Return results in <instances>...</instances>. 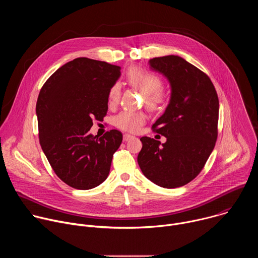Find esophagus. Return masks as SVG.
Masks as SVG:
<instances>
[{
  "mask_svg": "<svg viewBox=\"0 0 258 258\" xmlns=\"http://www.w3.org/2000/svg\"><path fill=\"white\" fill-rule=\"evenodd\" d=\"M133 138H135V137L132 136V135H127V134H124V135H123V141H124V142H127V141H130L131 139H133Z\"/></svg>",
  "mask_w": 258,
  "mask_h": 258,
  "instance_id": "esophagus-1",
  "label": "esophagus"
}]
</instances>
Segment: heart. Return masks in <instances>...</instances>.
<instances>
[{
    "mask_svg": "<svg viewBox=\"0 0 258 258\" xmlns=\"http://www.w3.org/2000/svg\"><path fill=\"white\" fill-rule=\"evenodd\" d=\"M127 83L145 94V104L151 110L160 108L165 102V94L162 91V81L155 73L142 68H132L126 75ZM120 98V86L114 84L109 90L108 100L111 105L118 103ZM146 116L143 112L122 111L114 119V125L119 130L136 133L145 123Z\"/></svg>",
    "mask_w": 258,
    "mask_h": 258,
    "instance_id": "1",
    "label": "heart"
}]
</instances>
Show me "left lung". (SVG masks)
Segmentation results:
<instances>
[{"mask_svg": "<svg viewBox=\"0 0 258 258\" xmlns=\"http://www.w3.org/2000/svg\"><path fill=\"white\" fill-rule=\"evenodd\" d=\"M153 70L167 78L169 104L152 130L166 138L162 145L142 137L138 163L144 175L156 185L172 189L185 186L203 169L217 139L219 103L206 73L178 56L149 61Z\"/></svg>", "mask_w": 258, "mask_h": 258, "instance_id": "obj_1", "label": "left lung"}]
</instances>
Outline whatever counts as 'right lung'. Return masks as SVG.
<instances>
[{
	"instance_id": "right-lung-1",
	"label": "right lung",
	"mask_w": 258,
	"mask_h": 258,
	"mask_svg": "<svg viewBox=\"0 0 258 258\" xmlns=\"http://www.w3.org/2000/svg\"><path fill=\"white\" fill-rule=\"evenodd\" d=\"M120 76V67L104 61L77 58L47 80L36 101L39 139L57 176L66 185L90 190L108 176L122 134L111 130L90 135L93 119L108 110V93Z\"/></svg>"
}]
</instances>
